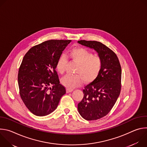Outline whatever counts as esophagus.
<instances>
[{
    "label": "esophagus",
    "mask_w": 147,
    "mask_h": 147,
    "mask_svg": "<svg viewBox=\"0 0 147 147\" xmlns=\"http://www.w3.org/2000/svg\"><path fill=\"white\" fill-rule=\"evenodd\" d=\"M66 91H67V93H69V92H70L73 91V89L67 88V89H66Z\"/></svg>",
    "instance_id": "esophagus-1"
}]
</instances>
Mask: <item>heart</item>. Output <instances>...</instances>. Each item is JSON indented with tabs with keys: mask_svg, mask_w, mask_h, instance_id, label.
<instances>
[{
	"mask_svg": "<svg viewBox=\"0 0 147 147\" xmlns=\"http://www.w3.org/2000/svg\"><path fill=\"white\" fill-rule=\"evenodd\" d=\"M67 56L76 63H77L74 72L77 74H68L63 77L61 82L69 88H74L80 86L82 80L89 82L95 80L99 74L102 66V60L97 55H93L92 53L87 49L75 47L71 49ZM67 60L65 55H61L57 60L56 68L57 71L63 74L67 66Z\"/></svg>",
	"mask_w": 147,
	"mask_h": 147,
	"instance_id": "obj_1",
	"label": "heart"
}]
</instances>
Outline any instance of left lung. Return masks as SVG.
I'll list each match as a JSON object with an SVG mask.
<instances>
[{
	"instance_id": "8db88e82",
	"label": "left lung",
	"mask_w": 147,
	"mask_h": 147,
	"mask_svg": "<svg viewBox=\"0 0 147 147\" xmlns=\"http://www.w3.org/2000/svg\"><path fill=\"white\" fill-rule=\"evenodd\" d=\"M78 42L95 50L102 60L99 74L85 86L83 98L78 104V112L84 119L95 120L109 113L120 95L121 66L116 53L100 42L80 40Z\"/></svg>"
}]
</instances>
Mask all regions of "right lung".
I'll use <instances>...</instances> for the list:
<instances>
[{
	"label": "right lung",
	"mask_w": 147,
	"mask_h": 147,
	"mask_svg": "<svg viewBox=\"0 0 147 147\" xmlns=\"http://www.w3.org/2000/svg\"><path fill=\"white\" fill-rule=\"evenodd\" d=\"M71 41H45L32 47L23 57L18 73L20 95L28 109L36 116L53 112L66 94L65 87L60 84L56 65Z\"/></svg>",
	"instance_id": "add662e5"
}]
</instances>
